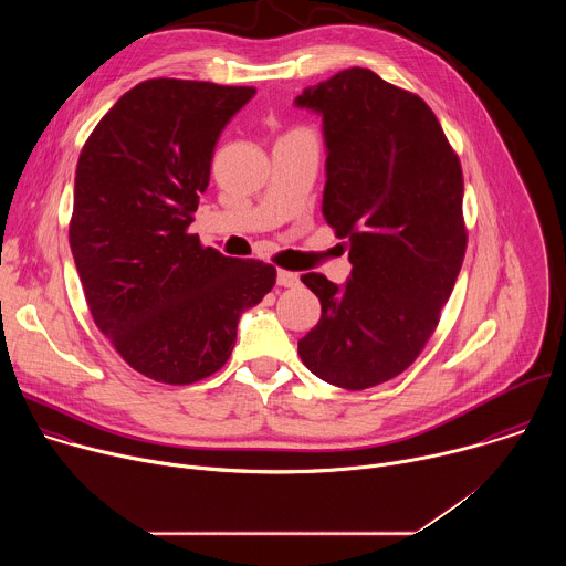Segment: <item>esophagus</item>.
<instances>
[{
  "label": "esophagus",
  "mask_w": 566,
  "mask_h": 566,
  "mask_svg": "<svg viewBox=\"0 0 566 566\" xmlns=\"http://www.w3.org/2000/svg\"><path fill=\"white\" fill-rule=\"evenodd\" d=\"M277 284L280 286H286V289H293V286H297L300 284V277H297V273H291V271H277Z\"/></svg>",
  "instance_id": "1"
}]
</instances>
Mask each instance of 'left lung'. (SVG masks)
<instances>
[{"mask_svg":"<svg viewBox=\"0 0 566 566\" xmlns=\"http://www.w3.org/2000/svg\"><path fill=\"white\" fill-rule=\"evenodd\" d=\"M295 105L322 116V214L352 262L343 286L302 275L322 315L297 354L325 382L367 389L406 371L439 325L468 241L461 164L434 112L369 69H345Z\"/></svg>","mask_w":566,"mask_h":566,"instance_id":"left-lung-1","label":"left lung"}]
</instances>
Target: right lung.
I'll return each mask as SVG.
<instances>
[{
  "mask_svg": "<svg viewBox=\"0 0 566 566\" xmlns=\"http://www.w3.org/2000/svg\"><path fill=\"white\" fill-rule=\"evenodd\" d=\"M253 87L156 77L103 116L77 158L69 244L96 327L138 374L190 385L226 365L275 266L190 234L212 151Z\"/></svg>",
  "mask_w": 566,
  "mask_h": 566,
  "instance_id": "1",
  "label": "right lung"
}]
</instances>
